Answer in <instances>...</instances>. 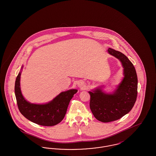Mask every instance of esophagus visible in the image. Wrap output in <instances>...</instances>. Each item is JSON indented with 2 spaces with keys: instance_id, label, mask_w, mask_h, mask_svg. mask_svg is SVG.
<instances>
[{
  "instance_id": "esophagus-1",
  "label": "esophagus",
  "mask_w": 156,
  "mask_h": 156,
  "mask_svg": "<svg viewBox=\"0 0 156 156\" xmlns=\"http://www.w3.org/2000/svg\"><path fill=\"white\" fill-rule=\"evenodd\" d=\"M78 86L80 88H83L84 87V83L82 81H79L78 82Z\"/></svg>"
}]
</instances>
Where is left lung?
Segmentation results:
<instances>
[{
	"instance_id": "1",
	"label": "left lung",
	"mask_w": 156,
	"mask_h": 156,
	"mask_svg": "<svg viewBox=\"0 0 156 156\" xmlns=\"http://www.w3.org/2000/svg\"><path fill=\"white\" fill-rule=\"evenodd\" d=\"M108 51L122 62L125 77L112 94L104 93L101 89L89 92L90 109L95 118L102 122L122 118L132 110L137 96V76L133 64L123 53L110 48Z\"/></svg>"
}]
</instances>
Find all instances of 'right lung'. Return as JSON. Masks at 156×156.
I'll return each instance as SVG.
<instances>
[{"label":"right lung","mask_w":156,"mask_h":156,"mask_svg":"<svg viewBox=\"0 0 156 156\" xmlns=\"http://www.w3.org/2000/svg\"><path fill=\"white\" fill-rule=\"evenodd\" d=\"M20 73L15 82V92L17 106L23 115L31 122L45 126H54L64 119L69 103L78 90L62 92L52 101L43 105L30 104L23 97L20 87Z\"/></svg>","instance_id":"obj_1"}]
</instances>
